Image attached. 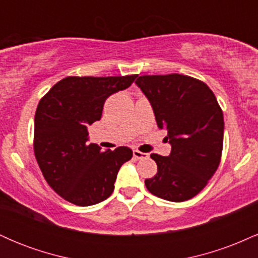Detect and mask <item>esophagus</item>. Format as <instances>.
<instances>
[{"label": "esophagus", "instance_id": "34e87169", "mask_svg": "<svg viewBox=\"0 0 258 258\" xmlns=\"http://www.w3.org/2000/svg\"><path fill=\"white\" fill-rule=\"evenodd\" d=\"M133 156H135L136 159H147L149 155H148L147 153L139 152V150H133Z\"/></svg>", "mask_w": 258, "mask_h": 258}]
</instances>
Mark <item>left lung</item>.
Masks as SVG:
<instances>
[{
	"instance_id": "left-lung-1",
	"label": "left lung",
	"mask_w": 258,
	"mask_h": 258,
	"mask_svg": "<svg viewBox=\"0 0 258 258\" xmlns=\"http://www.w3.org/2000/svg\"><path fill=\"white\" fill-rule=\"evenodd\" d=\"M136 84L171 144L168 156L150 155L158 173L146 179L147 189L174 203L191 199L205 188L221 162L224 120L214 92L205 82L180 74L143 75Z\"/></svg>"
}]
</instances>
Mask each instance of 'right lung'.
<instances>
[{"instance_id": "right-lung-1", "label": "right lung", "mask_w": 258, "mask_h": 258, "mask_svg": "<svg viewBox=\"0 0 258 258\" xmlns=\"http://www.w3.org/2000/svg\"><path fill=\"white\" fill-rule=\"evenodd\" d=\"M136 78L68 76L41 98L35 114V158L44 179L64 200L91 206L114 191L117 172L132 150L102 152L87 143V127L100 120L105 99L130 87Z\"/></svg>"}]
</instances>
